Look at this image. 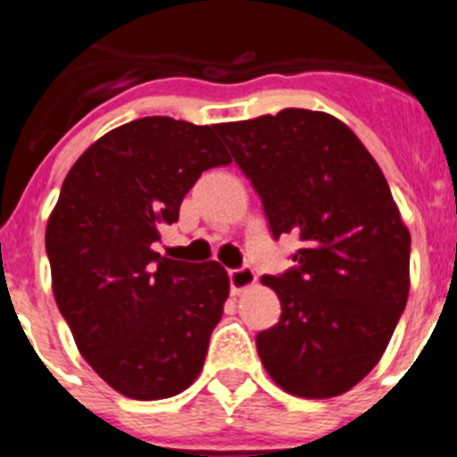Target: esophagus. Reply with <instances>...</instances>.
Wrapping results in <instances>:
<instances>
[{
	"label": "esophagus",
	"instance_id": "obj_1",
	"mask_svg": "<svg viewBox=\"0 0 457 457\" xmlns=\"http://www.w3.org/2000/svg\"><path fill=\"white\" fill-rule=\"evenodd\" d=\"M228 284H231V293L237 295L242 290H247L249 286L256 284V272H253L249 265H242V268L228 270Z\"/></svg>",
	"mask_w": 457,
	"mask_h": 457
}]
</instances>
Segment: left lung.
I'll return each mask as SVG.
<instances>
[{"label":"left lung","instance_id":"1","mask_svg":"<svg viewBox=\"0 0 457 457\" xmlns=\"http://www.w3.org/2000/svg\"><path fill=\"white\" fill-rule=\"evenodd\" d=\"M217 132L261 196L274 240L302 242L293 268L263 277L281 318L258 332L261 361L288 394H345L379 361L410 293V231L385 173L325 112L281 109Z\"/></svg>","mask_w":457,"mask_h":457}]
</instances>
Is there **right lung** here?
<instances>
[{
    "instance_id": "obj_1",
    "label": "right lung",
    "mask_w": 457,
    "mask_h": 457,
    "mask_svg": "<svg viewBox=\"0 0 457 457\" xmlns=\"http://www.w3.org/2000/svg\"><path fill=\"white\" fill-rule=\"evenodd\" d=\"M228 162L217 125L146 116L100 137L63 180L46 231L56 306L91 369L128 398L176 395L204 369L226 270L162 258L153 242L201 173Z\"/></svg>"
}]
</instances>
